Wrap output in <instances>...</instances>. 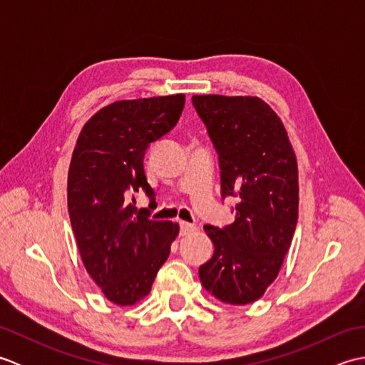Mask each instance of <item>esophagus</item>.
<instances>
[{
    "instance_id": "obj_1",
    "label": "esophagus",
    "mask_w": 365,
    "mask_h": 365,
    "mask_svg": "<svg viewBox=\"0 0 365 365\" xmlns=\"http://www.w3.org/2000/svg\"><path fill=\"white\" fill-rule=\"evenodd\" d=\"M195 230H196L195 224L180 221V235H190V234H192V232H195Z\"/></svg>"
}]
</instances>
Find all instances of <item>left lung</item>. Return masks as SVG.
<instances>
[{"mask_svg": "<svg viewBox=\"0 0 365 365\" xmlns=\"http://www.w3.org/2000/svg\"><path fill=\"white\" fill-rule=\"evenodd\" d=\"M220 155L221 195L235 221L205 226L215 252L199 268L202 287L224 304L263 297L289 252L298 220V165L282 120L259 97L192 96Z\"/></svg>", "mask_w": 365, "mask_h": 365, "instance_id": "8db88e82", "label": "left lung"}]
</instances>
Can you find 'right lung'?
Listing matches in <instances>:
<instances>
[{"label": "right lung", "mask_w": 365, "mask_h": 365, "mask_svg": "<svg viewBox=\"0 0 365 365\" xmlns=\"http://www.w3.org/2000/svg\"><path fill=\"white\" fill-rule=\"evenodd\" d=\"M185 94L118 100L84 123L67 177V207L83 265L106 299L135 306L150 293L178 235L177 222L149 220L130 204L147 183L144 153L175 127Z\"/></svg>", "instance_id": "right-lung-1"}]
</instances>
